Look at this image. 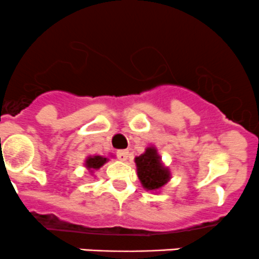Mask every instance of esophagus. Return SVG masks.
Wrapping results in <instances>:
<instances>
[{
    "instance_id": "1",
    "label": "esophagus",
    "mask_w": 259,
    "mask_h": 259,
    "mask_svg": "<svg viewBox=\"0 0 259 259\" xmlns=\"http://www.w3.org/2000/svg\"><path fill=\"white\" fill-rule=\"evenodd\" d=\"M117 158H119V160L121 161H125L127 159V156H129V151L127 150H119L116 153Z\"/></svg>"
}]
</instances>
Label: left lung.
<instances>
[{"instance_id": "1", "label": "left lung", "mask_w": 259, "mask_h": 259, "mask_svg": "<svg viewBox=\"0 0 259 259\" xmlns=\"http://www.w3.org/2000/svg\"><path fill=\"white\" fill-rule=\"evenodd\" d=\"M138 178L146 190H156L170 179V171L163 165L161 158L154 146L145 149V153L135 158Z\"/></svg>"}]
</instances>
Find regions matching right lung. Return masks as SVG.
Wrapping results in <instances>:
<instances>
[{"instance_id": "1", "label": "right lung", "mask_w": 259, "mask_h": 259, "mask_svg": "<svg viewBox=\"0 0 259 259\" xmlns=\"http://www.w3.org/2000/svg\"><path fill=\"white\" fill-rule=\"evenodd\" d=\"M108 160V158H104V156L101 155L89 156L85 160V166L88 168V170H90L91 173H93V170H98V169L101 168Z\"/></svg>"}]
</instances>
